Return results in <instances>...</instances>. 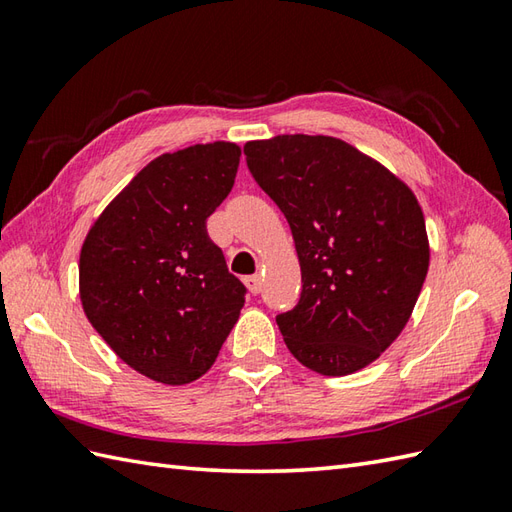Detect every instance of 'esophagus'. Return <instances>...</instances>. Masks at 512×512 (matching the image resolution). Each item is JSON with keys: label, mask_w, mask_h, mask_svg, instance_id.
I'll return each instance as SVG.
<instances>
[{"label": "esophagus", "mask_w": 512, "mask_h": 512, "mask_svg": "<svg viewBox=\"0 0 512 512\" xmlns=\"http://www.w3.org/2000/svg\"><path fill=\"white\" fill-rule=\"evenodd\" d=\"M246 288L250 290V295H259L262 292V277L259 275H253V277H246Z\"/></svg>", "instance_id": "obj_1"}]
</instances>
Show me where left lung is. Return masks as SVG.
Listing matches in <instances>:
<instances>
[{"label": "left lung", "instance_id": "8db88e82", "mask_svg": "<svg viewBox=\"0 0 512 512\" xmlns=\"http://www.w3.org/2000/svg\"><path fill=\"white\" fill-rule=\"evenodd\" d=\"M244 154L295 239L301 299L277 317L290 354L321 376L374 363L405 330L429 270L416 193L334 136L248 140Z\"/></svg>", "mask_w": 512, "mask_h": 512}]
</instances>
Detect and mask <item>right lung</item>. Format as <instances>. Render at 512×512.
<instances>
[{"instance_id":"add662e5","label":"right lung","mask_w":512,"mask_h":512,"mask_svg":"<svg viewBox=\"0 0 512 512\" xmlns=\"http://www.w3.org/2000/svg\"><path fill=\"white\" fill-rule=\"evenodd\" d=\"M242 147L162 154L105 206L83 239L79 297L114 354L162 385L209 372L244 308L206 220L233 189Z\"/></svg>"}]
</instances>
